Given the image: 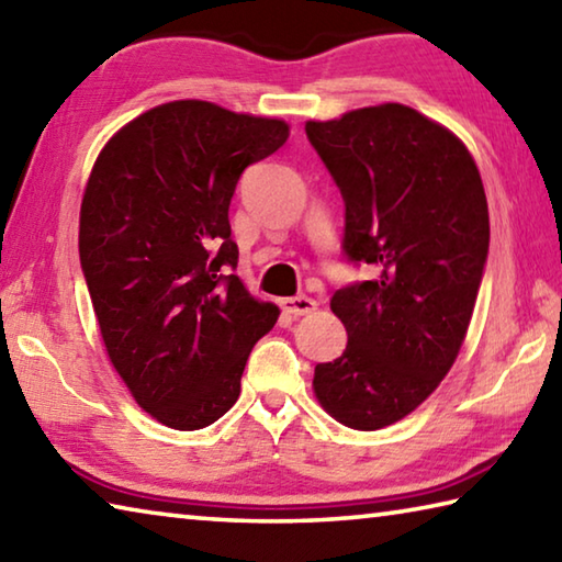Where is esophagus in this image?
Wrapping results in <instances>:
<instances>
[{
	"label": "esophagus",
	"mask_w": 562,
	"mask_h": 562,
	"mask_svg": "<svg viewBox=\"0 0 562 562\" xmlns=\"http://www.w3.org/2000/svg\"><path fill=\"white\" fill-rule=\"evenodd\" d=\"M280 307L288 312L292 317H300V315H310V312L317 310V302L307 297V294H297V297H284L280 302Z\"/></svg>",
	"instance_id": "1"
}]
</instances>
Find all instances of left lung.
<instances>
[{
	"mask_svg": "<svg viewBox=\"0 0 562 562\" xmlns=\"http://www.w3.org/2000/svg\"><path fill=\"white\" fill-rule=\"evenodd\" d=\"M304 131L345 201L341 252L376 272L331 294L349 341L312 386L339 424L384 429L459 357L488 258L486 193L469 148L402 103Z\"/></svg>",
	"mask_w": 562,
	"mask_h": 562,
	"instance_id": "left-lung-1",
	"label": "left lung"
}]
</instances>
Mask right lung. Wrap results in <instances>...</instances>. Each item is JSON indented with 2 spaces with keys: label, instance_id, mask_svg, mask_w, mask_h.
I'll use <instances>...</instances> for the list:
<instances>
[{
  "label": "right lung",
  "instance_id": "1",
  "mask_svg": "<svg viewBox=\"0 0 562 562\" xmlns=\"http://www.w3.org/2000/svg\"><path fill=\"white\" fill-rule=\"evenodd\" d=\"M290 136L278 119L170 101L126 123L93 164L79 258L111 364L138 406L205 429L237 396L280 310L237 274L231 201L247 166Z\"/></svg>",
  "mask_w": 562,
  "mask_h": 562
}]
</instances>
